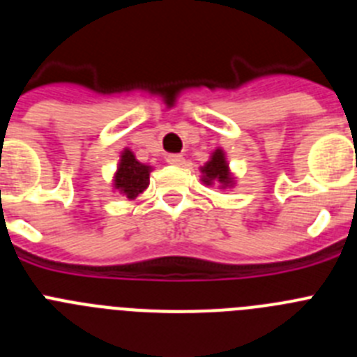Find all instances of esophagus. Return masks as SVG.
Segmentation results:
<instances>
[{
    "mask_svg": "<svg viewBox=\"0 0 357 357\" xmlns=\"http://www.w3.org/2000/svg\"><path fill=\"white\" fill-rule=\"evenodd\" d=\"M166 160H168V164H173V166H181V164H184V155H181V153H169Z\"/></svg>",
    "mask_w": 357,
    "mask_h": 357,
    "instance_id": "esophagus-1",
    "label": "esophagus"
}]
</instances>
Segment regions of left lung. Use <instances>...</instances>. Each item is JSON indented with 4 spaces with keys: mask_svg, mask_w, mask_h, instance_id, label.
Here are the masks:
<instances>
[{
    "mask_svg": "<svg viewBox=\"0 0 357 357\" xmlns=\"http://www.w3.org/2000/svg\"><path fill=\"white\" fill-rule=\"evenodd\" d=\"M202 181L206 182L207 185L220 184L222 188L232 185V175L229 172V164H227L223 150H220V148L214 150L209 162H206V166H202Z\"/></svg>",
    "mask_w": 357,
    "mask_h": 357,
    "instance_id": "left-lung-1",
    "label": "left lung"
}]
</instances>
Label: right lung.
<instances>
[{"instance_id": "obj_1", "label": "right lung", "mask_w": 357, "mask_h": 357, "mask_svg": "<svg viewBox=\"0 0 357 357\" xmlns=\"http://www.w3.org/2000/svg\"><path fill=\"white\" fill-rule=\"evenodd\" d=\"M151 168L146 164H141L135 159L130 150H123L121 159H119L118 172L114 175V188L127 195V198H135L150 184Z\"/></svg>"}]
</instances>
